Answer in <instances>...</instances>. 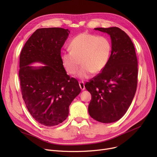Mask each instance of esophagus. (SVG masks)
Listing matches in <instances>:
<instances>
[{"mask_svg":"<svg viewBox=\"0 0 157 157\" xmlns=\"http://www.w3.org/2000/svg\"><path fill=\"white\" fill-rule=\"evenodd\" d=\"M79 86L81 88V89L82 90H84L85 89V83L83 81H79Z\"/></svg>","mask_w":157,"mask_h":157,"instance_id":"1","label":"esophagus"}]
</instances>
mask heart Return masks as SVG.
I'll list each match as a JSON object with an SVG mask.
<instances>
[{"label": "heart", "instance_id": "b5f03b06", "mask_svg": "<svg viewBox=\"0 0 157 157\" xmlns=\"http://www.w3.org/2000/svg\"><path fill=\"white\" fill-rule=\"evenodd\" d=\"M69 49L61 55L63 67L68 74H74L81 63L78 76L85 79L93 72L98 74L104 69L109 60L112 44L108 37L85 32L72 39Z\"/></svg>", "mask_w": 157, "mask_h": 157}]
</instances>
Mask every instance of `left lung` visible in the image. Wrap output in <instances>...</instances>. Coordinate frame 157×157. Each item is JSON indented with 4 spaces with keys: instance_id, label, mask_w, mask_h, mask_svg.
<instances>
[{
    "instance_id": "8db88e82",
    "label": "left lung",
    "mask_w": 157,
    "mask_h": 157,
    "mask_svg": "<svg viewBox=\"0 0 157 157\" xmlns=\"http://www.w3.org/2000/svg\"><path fill=\"white\" fill-rule=\"evenodd\" d=\"M110 35L112 50L108 65L85 83L91 94L90 116L101 123L123 117L132 101L137 85V59L129 36L118 27L95 28Z\"/></svg>"
}]
</instances>
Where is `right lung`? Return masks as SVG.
<instances>
[{
    "label": "right lung",
    "instance_id": "obj_1",
    "mask_svg": "<svg viewBox=\"0 0 157 157\" xmlns=\"http://www.w3.org/2000/svg\"><path fill=\"white\" fill-rule=\"evenodd\" d=\"M70 31L62 28L36 30L25 44L20 55L19 79L23 99L29 112L46 127L62 123L69 107L81 92L78 81L67 74L61 62V48ZM39 61L45 65L33 68Z\"/></svg>",
    "mask_w": 157,
    "mask_h": 157
}]
</instances>
